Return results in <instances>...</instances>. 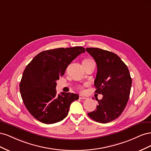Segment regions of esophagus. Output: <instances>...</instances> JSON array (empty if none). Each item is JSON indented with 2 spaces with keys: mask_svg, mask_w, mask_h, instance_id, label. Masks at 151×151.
I'll list each match as a JSON object with an SVG mask.
<instances>
[{
  "mask_svg": "<svg viewBox=\"0 0 151 151\" xmlns=\"http://www.w3.org/2000/svg\"><path fill=\"white\" fill-rule=\"evenodd\" d=\"M79 98L81 99H87L86 97L84 96H82V95H79Z\"/></svg>",
  "mask_w": 151,
  "mask_h": 151,
  "instance_id": "34e87169",
  "label": "esophagus"
}]
</instances>
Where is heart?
<instances>
[{
	"mask_svg": "<svg viewBox=\"0 0 151 151\" xmlns=\"http://www.w3.org/2000/svg\"><path fill=\"white\" fill-rule=\"evenodd\" d=\"M86 60H89V59H86V60H84V61H86ZM78 88H79V89L82 90V89H83V87H82V86H79Z\"/></svg>",
	"mask_w": 151,
	"mask_h": 151,
	"instance_id": "obj_1",
	"label": "heart"
}]
</instances>
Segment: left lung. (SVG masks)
Masks as SVG:
<instances>
[{
  "label": "left lung",
  "instance_id": "left-lung-1",
  "mask_svg": "<svg viewBox=\"0 0 151 151\" xmlns=\"http://www.w3.org/2000/svg\"><path fill=\"white\" fill-rule=\"evenodd\" d=\"M97 64L95 93L101 94L96 109L88 113L93 120L106 123L119 117L130 93L132 78L127 66L117 55L98 48H87Z\"/></svg>",
  "mask_w": 151,
  "mask_h": 151
}]
</instances>
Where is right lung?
Segmentation results:
<instances>
[{
	"label": "right lung",
	"mask_w": 151,
	"mask_h": 151,
	"mask_svg": "<svg viewBox=\"0 0 151 151\" xmlns=\"http://www.w3.org/2000/svg\"><path fill=\"white\" fill-rule=\"evenodd\" d=\"M85 48L81 47L45 50L35 56L23 72L19 84L22 101L31 115L46 124L60 122L67 116L70 104L79 95L57 94L56 81L67 66Z\"/></svg>",
	"instance_id": "add662e5"
}]
</instances>
